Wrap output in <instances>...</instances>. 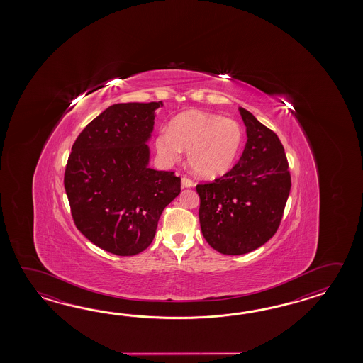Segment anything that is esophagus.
<instances>
[{"label":"esophagus","mask_w":363,"mask_h":363,"mask_svg":"<svg viewBox=\"0 0 363 363\" xmlns=\"http://www.w3.org/2000/svg\"><path fill=\"white\" fill-rule=\"evenodd\" d=\"M194 185V183H193L192 180L189 178H182V186L183 188H191V186H193Z\"/></svg>","instance_id":"esophagus-1"}]
</instances>
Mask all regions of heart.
I'll use <instances>...</instances> for the list:
<instances>
[{
	"label": "heart",
	"mask_w": 363,
	"mask_h": 363,
	"mask_svg": "<svg viewBox=\"0 0 363 363\" xmlns=\"http://www.w3.org/2000/svg\"><path fill=\"white\" fill-rule=\"evenodd\" d=\"M244 143V131L232 118L189 110L179 114L155 138L157 153L164 162L180 160L188 150V163L194 174L214 179L231 170Z\"/></svg>",
	"instance_id": "1"
}]
</instances>
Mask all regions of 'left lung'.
Returning a JSON list of instances; mask_svg holds the SVG:
<instances>
[{
    "mask_svg": "<svg viewBox=\"0 0 363 363\" xmlns=\"http://www.w3.org/2000/svg\"><path fill=\"white\" fill-rule=\"evenodd\" d=\"M247 144L239 162L222 178L199 184L201 231L227 255H247L275 235L291 191L284 147L277 133L239 108Z\"/></svg>",
    "mask_w": 363,
    "mask_h": 363,
    "instance_id": "8db88e82",
    "label": "left lung"
}]
</instances>
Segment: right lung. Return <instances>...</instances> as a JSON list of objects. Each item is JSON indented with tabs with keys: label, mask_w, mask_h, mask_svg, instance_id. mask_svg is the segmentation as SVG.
Masks as SVG:
<instances>
[{
	"label": "right lung",
	"mask_w": 363,
	"mask_h": 363,
	"mask_svg": "<svg viewBox=\"0 0 363 363\" xmlns=\"http://www.w3.org/2000/svg\"><path fill=\"white\" fill-rule=\"evenodd\" d=\"M158 102L108 106L77 136L65 189L77 230L116 255H139L155 239L163 208L180 193V178L149 167V140Z\"/></svg>",
	"instance_id": "obj_1"
}]
</instances>
